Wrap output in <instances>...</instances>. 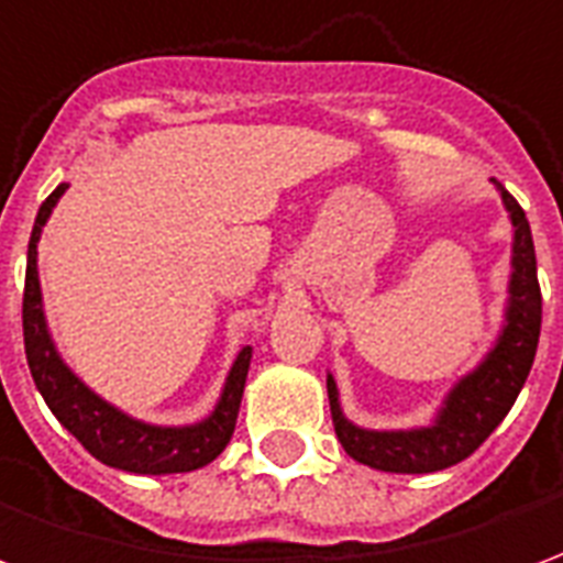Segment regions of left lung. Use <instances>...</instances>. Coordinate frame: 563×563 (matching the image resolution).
Segmentation results:
<instances>
[{"label": "left lung", "instance_id": "obj_1", "mask_svg": "<svg viewBox=\"0 0 563 563\" xmlns=\"http://www.w3.org/2000/svg\"><path fill=\"white\" fill-rule=\"evenodd\" d=\"M492 184L497 186L509 222H512L507 307H504V325H500L495 346L483 355L479 365L452 383L431 424H422V428L377 431V428L350 422L341 407L338 383L329 374L325 386H329L334 434L346 449V455L358 464L386 473L446 471L483 446L485 437L504 422V416L516 404L525 379L531 374L537 341H540V322H543L531 225L525 220L519 201L509 196L495 177Z\"/></svg>", "mask_w": 563, "mask_h": 563}]
</instances>
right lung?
<instances>
[{
	"instance_id": "right-lung-1",
	"label": "right lung",
	"mask_w": 563,
	"mask_h": 563,
	"mask_svg": "<svg viewBox=\"0 0 563 563\" xmlns=\"http://www.w3.org/2000/svg\"><path fill=\"white\" fill-rule=\"evenodd\" d=\"M68 184H59L44 198L26 250V289H23V343L26 362L35 379V389L42 391L44 404L59 419L68 434L78 437L80 446L108 467L141 476H165V473H189L205 467L220 455L232 440L241 398H244L246 371L253 358V346H244L234 358L229 377L222 383L220 401L213 404L201 422L192 424H153L135 416L123 413L120 407L104 401L102 395L63 362L56 350L54 334L47 329L42 301V280H38V241L42 229L51 220L56 201L63 198Z\"/></svg>"
}]
</instances>
